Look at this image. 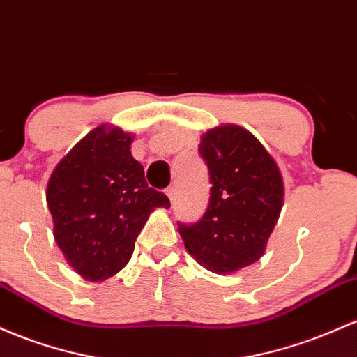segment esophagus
<instances>
[{
	"label": "esophagus",
	"mask_w": 357,
	"mask_h": 357,
	"mask_svg": "<svg viewBox=\"0 0 357 357\" xmlns=\"http://www.w3.org/2000/svg\"><path fill=\"white\" fill-rule=\"evenodd\" d=\"M167 195H168V199H170V202L174 204L175 199H177V187H175V185L168 187V189H167Z\"/></svg>",
	"instance_id": "esophagus-1"
}]
</instances>
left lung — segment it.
<instances>
[{"mask_svg":"<svg viewBox=\"0 0 357 357\" xmlns=\"http://www.w3.org/2000/svg\"><path fill=\"white\" fill-rule=\"evenodd\" d=\"M199 153L209 168V206L195 224L178 222V232L200 266L229 275L265 255L283 207V178L266 148L238 125L206 131Z\"/></svg>","mask_w":357,"mask_h":357,"instance_id":"obj_1","label":"left lung"}]
</instances>
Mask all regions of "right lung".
Returning <instances> with one entry per match:
<instances>
[{"label": "right lung", "mask_w": 357, "mask_h": 357, "mask_svg": "<svg viewBox=\"0 0 357 357\" xmlns=\"http://www.w3.org/2000/svg\"><path fill=\"white\" fill-rule=\"evenodd\" d=\"M131 143L133 135L121 128H94L60 160L47 183L55 241L89 282L121 271L151 212L170 207L163 192L148 187Z\"/></svg>", "instance_id": "obj_1"}]
</instances>
